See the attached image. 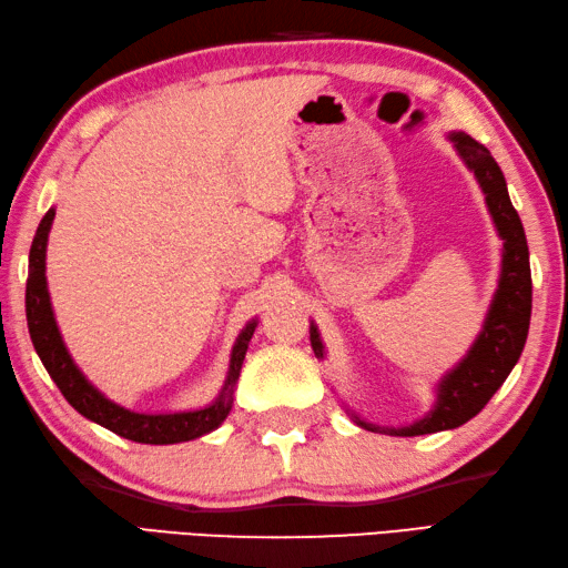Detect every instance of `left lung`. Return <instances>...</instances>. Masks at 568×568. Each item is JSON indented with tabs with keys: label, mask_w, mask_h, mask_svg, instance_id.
Segmentation results:
<instances>
[{
	"label": "left lung",
	"mask_w": 568,
	"mask_h": 568,
	"mask_svg": "<svg viewBox=\"0 0 568 568\" xmlns=\"http://www.w3.org/2000/svg\"><path fill=\"white\" fill-rule=\"evenodd\" d=\"M453 143L457 153L463 155L467 168L477 175L479 185L485 190L487 207L495 217L499 237L505 240V264H501V280L495 294V304L489 308L485 321V331L475 341L467 358L440 383L437 393V408L408 427H378L371 423L356 420L361 427L373 433H390L400 437H415L427 433L450 430V427L465 425L469 417H475L497 393L501 383L515 368L521 356L524 341H527L529 318H531V272H529V247L524 237L521 220L511 205L505 175H501L495 158L483 143H477L473 135L453 133ZM312 346L321 358L318 331L312 326Z\"/></svg>",
	"instance_id": "obj_1"
}]
</instances>
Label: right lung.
<instances>
[{"label": "right lung", "instance_id": "right-lung-1", "mask_svg": "<svg viewBox=\"0 0 568 568\" xmlns=\"http://www.w3.org/2000/svg\"><path fill=\"white\" fill-rule=\"evenodd\" d=\"M53 215H57L53 210L47 212L34 234V242H31L29 280H27V324H29L31 344H34L39 358L44 363V368L49 371L53 383L59 385L63 398H67L83 417L109 427L111 433L133 443L173 445V443L195 440V437L215 430V427L232 410V390H234V383L240 378L244 353H247L250 338L254 334L256 324H250L242 331L237 346L232 351V366H230L227 383H224V393L220 395L217 403L210 405V408L192 410V413H175V415H141V413L125 410L111 400H105L103 395L81 376V371L73 366L69 351L61 341L57 321H53L49 292H47V276H44L47 237H49Z\"/></svg>", "mask_w": 568, "mask_h": 568}]
</instances>
